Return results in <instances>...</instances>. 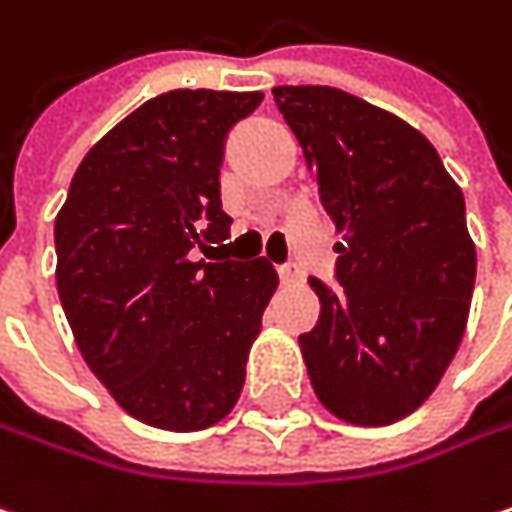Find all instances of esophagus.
Returning a JSON list of instances; mask_svg holds the SVG:
<instances>
[{"label": "esophagus", "mask_w": 512, "mask_h": 512, "mask_svg": "<svg viewBox=\"0 0 512 512\" xmlns=\"http://www.w3.org/2000/svg\"><path fill=\"white\" fill-rule=\"evenodd\" d=\"M278 278H280V283H298V280H300L298 263H280Z\"/></svg>", "instance_id": "obj_1"}]
</instances>
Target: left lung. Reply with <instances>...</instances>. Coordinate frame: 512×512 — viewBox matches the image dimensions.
I'll return each instance as SVG.
<instances>
[{
	"instance_id": "obj_1",
	"label": "left lung",
	"mask_w": 512,
	"mask_h": 512,
	"mask_svg": "<svg viewBox=\"0 0 512 512\" xmlns=\"http://www.w3.org/2000/svg\"><path fill=\"white\" fill-rule=\"evenodd\" d=\"M323 212L344 232L300 352L315 395L361 427L415 412L456 355L476 286L464 194L430 140L329 85H278Z\"/></svg>"
}]
</instances>
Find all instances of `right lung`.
Here are the masks:
<instances>
[{"label": "right lung", "mask_w": 512, "mask_h": 512, "mask_svg": "<svg viewBox=\"0 0 512 512\" xmlns=\"http://www.w3.org/2000/svg\"><path fill=\"white\" fill-rule=\"evenodd\" d=\"M263 100L177 88L143 102L79 163L56 214V289L79 352L128 415L194 433L226 418L278 275L194 260L229 237L223 143Z\"/></svg>", "instance_id": "add662e5"}]
</instances>
